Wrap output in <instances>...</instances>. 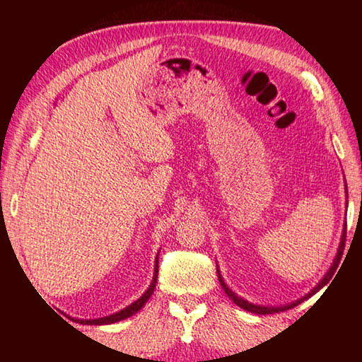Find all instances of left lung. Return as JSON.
Returning a JSON list of instances; mask_svg holds the SVG:
<instances>
[{"instance_id": "1", "label": "left lung", "mask_w": 362, "mask_h": 362, "mask_svg": "<svg viewBox=\"0 0 362 362\" xmlns=\"http://www.w3.org/2000/svg\"><path fill=\"white\" fill-rule=\"evenodd\" d=\"M345 188H346V183H345ZM346 198H348V189H346ZM346 206H348V201H346ZM345 238H346V223L343 225V231H341V240H340V244H339V249H337V254H335V259H334V262H332V265H330V268H329V272L324 274V278L320 281V283H317L313 289H311L308 293H306L305 297H302V298H298V300H296V302H292V303H287V305H281V306H267V305H257V303H250V302H247V300H244L243 297H238L235 292H233L228 286H226V283L223 281V278H222V274H220V269H218V267H217V274H218V281H220V284H222V287H223V291H225V293L226 296H228L231 300H233V303H236L238 306H241L243 310H246V311H250V313H255V315H272V313H278V311H284V310H291V308H293V306H297L298 303H302V302H305L306 298H310L311 296H315L316 292H320L324 286H326L329 281H330V278H332V274L335 273V269H337V267H339V263H340V259H341V254H343V249H345Z\"/></svg>"}]
</instances>
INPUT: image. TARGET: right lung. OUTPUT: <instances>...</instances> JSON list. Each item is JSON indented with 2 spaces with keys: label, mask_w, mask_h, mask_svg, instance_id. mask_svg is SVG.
<instances>
[{
  "label": "right lung",
  "mask_w": 362,
  "mask_h": 362,
  "mask_svg": "<svg viewBox=\"0 0 362 362\" xmlns=\"http://www.w3.org/2000/svg\"><path fill=\"white\" fill-rule=\"evenodd\" d=\"M158 255L156 254V259H155V273H153V279L148 286V289H146L142 296H140L136 302H132L131 305H127L126 308H122L119 311H116V313L110 315V316H103V317H97V320H75V322L79 324H90V326H103V324H113V322H118L122 320H127V317H131L132 315H136L139 310L144 308V305L148 302V298L151 297L153 291H155L156 287V278H158Z\"/></svg>",
  "instance_id": "obj_1"
}]
</instances>
